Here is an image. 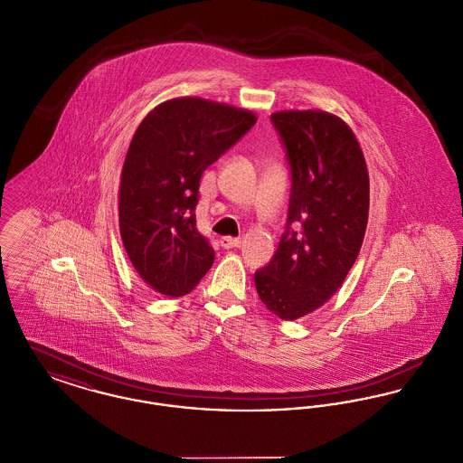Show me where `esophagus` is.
Listing matches in <instances>:
<instances>
[{"label":"esophagus","mask_w":463,"mask_h":463,"mask_svg":"<svg viewBox=\"0 0 463 463\" xmlns=\"http://www.w3.org/2000/svg\"><path fill=\"white\" fill-rule=\"evenodd\" d=\"M240 244H241L240 238H231V236H223V238H221V246L222 248H225V250H229V248H238Z\"/></svg>","instance_id":"esophagus-1"}]
</instances>
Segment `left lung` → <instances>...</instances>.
Masks as SVG:
<instances>
[{
	"mask_svg": "<svg viewBox=\"0 0 463 463\" xmlns=\"http://www.w3.org/2000/svg\"><path fill=\"white\" fill-rule=\"evenodd\" d=\"M287 153L291 193L287 229L269 264L255 272L265 307L293 321L342 287L361 250L370 178L353 130L323 110L270 116Z\"/></svg>",
	"mask_w": 463,
	"mask_h": 463,
	"instance_id": "1",
	"label": "left lung"
}]
</instances>
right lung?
Wrapping results in <instances>:
<instances>
[{
	"mask_svg": "<svg viewBox=\"0 0 463 463\" xmlns=\"http://www.w3.org/2000/svg\"><path fill=\"white\" fill-rule=\"evenodd\" d=\"M255 121L250 110L182 97L138 125L121 172L119 231L135 270L157 293H189L213 264L196 227L199 180Z\"/></svg>",
	"mask_w": 463,
	"mask_h": 463,
	"instance_id": "obj_1",
	"label": "right lung"
}]
</instances>
